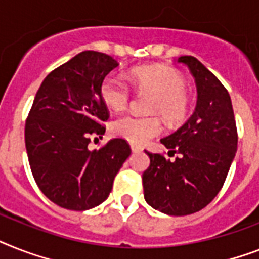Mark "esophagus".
I'll use <instances>...</instances> for the list:
<instances>
[{
    "instance_id": "esophagus-1",
    "label": "esophagus",
    "mask_w": 259,
    "mask_h": 259,
    "mask_svg": "<svg viewBox=\"0 0 259 259\" xmlns=\"http://www.w3.org/2000/svg\"><path fill=\"white\" fill-rule=\"evenodd\" d=\"M130 148H132V151H133V153H138V151H142V148H141V146H138V145H136V144L130 145Z\"/></svg>"
}]
</instances>
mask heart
I'll return each instance as SVG.
<instances>
[{"mask_svg":"<svg viewBox=\"0 0 259 259\" xmlns=\"http://www.w3.org/2000/svg\"><path fill=\"white\" fill-rule=\"evenodd\" d=\"M137 92L150 93L149 111L158 113L169 123H178L189 110L186 81L180 71L169 66H141L130 70L127 75ZM100 96L109 109L122 110L129 102L130 90L125 82L108 75L100 85ZM111 130L132 144L144 145L162 132V122L155 115L125 114L113 122Z\"/></svg>","mask_w":259,"mask_h":259,"instance_id":"heart-1","label":"heart"}]
</instances>
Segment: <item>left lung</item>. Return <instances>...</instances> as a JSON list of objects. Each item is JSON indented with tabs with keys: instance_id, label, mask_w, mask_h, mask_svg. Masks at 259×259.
<instances>
[{
	"instance_id": "left-lung-1",
	"label": "left lung",
	"mask_w": 259,
	"mask_h": 259,
	"mask_svg": "<svg viewBox=\"0 0 259 259\" xmlns=\"http://www.w3.org/2000/svg\"><path fill=\"white\" fill-rule=\"evenodd\" d=\"M197 83V106L190 118L161 140L176 161L146 151L150 165L142 174L145 201L169 215L203 209L220 193L237 151L238 136L228 90L197 58L182 56Z\"/></svg>"
}]
</instances>
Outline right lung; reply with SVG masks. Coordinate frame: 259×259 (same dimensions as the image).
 Instances as JSON below:
<instances>
[{
	"label": "right lung",
	"mask_w": 259,
	"mask_h": 259,
	"mask_svg": "<svg viewBox=\"0 0 259 259\" xmlns=\"http://www.w3.org/2000/svg\"><path fill=\"white\" fill-rule=\"evenodd\" d=\"M117 66L105 53L77 54L46 75L27 115L25 145L33 177L64 209L82 211L104 202L132 153L122 138L89 149L92 136H102V122L109 118L101 82Z\"/></svg>",
	"instance_id": "obj_1"
}]
</instances>
